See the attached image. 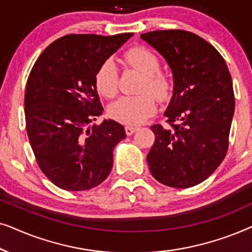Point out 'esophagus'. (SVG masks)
<instances>
[{
    "label": "esophagus",
    "instance_id": "1",
    "mask_svg": "<svg viewBox=\"0 0 252 252\" xmlns=\"http://www.w3.org/2000/svg\"><path fill=\"white\" fill-rule=\"evenodd\" d=\"M136 130H137V127H136V126H130V125H128V126L125 127V132H126L127 135H132V134H133L134 132H136Z\"/></svg>",
    "mask_w": 252,
    "mask_h": 252
}]
</instances>
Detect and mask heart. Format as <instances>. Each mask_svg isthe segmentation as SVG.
<instances>
[{"mask_svg": "<svg viewBox=\"0 0 252 252\" xmlns=\"http://www.w3.org/2000/svg\"><path fill=\"white\" fill-rule=\"evenodd\" d=\"M125 61L130 67L142 72L144 79L141 84L142 94L123 96L109 106V116L126 125L143 123L157 110L156 99L164 102L172 94L171 78L160 71V61L146 47H133L126 51ZM95 87L102 96L113 98L119 91V70L111 58L99 65L95 73ZM153 92L154 95L151 94Z\"/></svg>", "mask_w": 252, "mask_h": 252, "instance_id": "b5f03b06", "label": "heart"}]
</instances>
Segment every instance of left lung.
Segmentation results:
<instances>
[{"label": "left lung", "mask_w": 252, "mask_h": 252, "mask_svg": "<svg viewBox=\"0 0 252 252\" xmlns=\"http://www.w3.org/2000/svg\"><path fill=\"white\" fill-rule=\"evenodd\" d=\"M141 39L166 60L174 81L164 113L171 128L150 127L149 170L168 187H192L217 170L228 150L235 109L228 67L212 44L188 31H154Z\"/></svg>", "instance_id": "left-lung-1"}]
</instances>
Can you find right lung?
<instances>
[{
    "label": "right lung",
    "mask_w": 252,
    "mask_h": 252,
    "mask_svg": "<svg viewBox=\"0 0 252 252\" xmlns=\"http://www.w3.org/2000/svg\"><path fill=\"white\" fill-rule=\"evenodd\" d=\"M132 35L68 34L49 44L31 70L27 136L40 170L64 190H88L111 172L113 148L126 133L111 119L89 127L103 112L95 73Z\"/></svg>",
    "instance_id": "1"
}]
</instances>
